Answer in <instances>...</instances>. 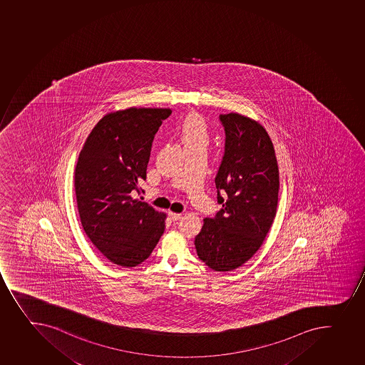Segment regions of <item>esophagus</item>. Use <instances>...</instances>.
<instances>
[{"mask_svg":"<svg viewBox=\"0 0 365 365\" xmlns=\"http://www.w3.org/2000/svg\"><path fill=\"white\" fill-rule=\"evenodd\" d=\"M168 215H170V220H180L181 217V213H175V212H168Z\"/></svg>","mask_w":365,"mask_h":365,"instance_id":"1","label":"esophagus"}]
</instances>
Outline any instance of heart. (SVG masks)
<instances>
[{
	"instance_id": "b5f03b06",
	"label": "heart",
	"mask_w": 365,
	"mask_h": 365,
	"mask_svg": "<svg viewBox=\"0 0 365 365\" xmlns=\"http://www.w3.org/2000/svg\"><path fill=\"white\" fill-rule=\"evenodd\" d=\"M185 149H204L206 150L211 142V130L205 118L199 113H190L177 128Z\"/></svg>"
}]
</instances>
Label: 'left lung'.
Returning a JSON list of instances; mask_svg holds the SVG:
<instances>
[{
    "instance_id": "left-lung-1",
    "label": "left lung",
    "mask_w": 365,
    "mask_h": 365,
    "mask_svg": "<svg viewBox=\"0 0 365 365\" xmlns=\"http://www.w3.org/2000/svg\"><path fill=\"white\" fill-rule=\"evenodd\" d=\"M225 153L217 173L215 218H205L195 237L199 259L216 272L243 266L261 248L273 225L279 200V166L262 124L231 113L220 116Z\"/></svg>"
}]
</instances>
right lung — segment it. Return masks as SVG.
<instances>
[{
    "label": "right lung",
    "instance_id": "obj_1",
    "mask_svg": "<svg viewBox=\"0 0 365 365\" xmlns=\"http://www.w3.org/2000/svg\"><path fill=\"white\" fill-rule=\"evenodd\" d=\"M170 113L135 106L106 113L79 154L75 190L83 229L117 266L130 268L148 259L165 231L166 213L133 195L142 191L154 135Z\"/></svg>",
    "mask_w": 365,
    "mask_h": 365
}]
</instances>
